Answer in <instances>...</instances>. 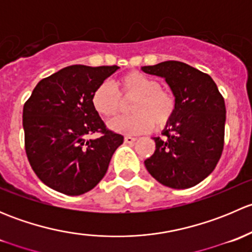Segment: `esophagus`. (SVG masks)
Returning a JSON list of instances; mask_svg holds the SVG:
<instances>
[{
    "instance_id": "esophagus-1",
    "label": "esophagus",
    "mask_w": 252,
    "mask_h": 252,
    "mask_svg": "<svg viewBox=\"0 0 252 252\" xmlns=\"http://www.w3.org/2000/svg\"><path fill=\"white\" fill-rule=\"evenodd\" d=\"M124 141H126V144H134V142L136 141V138H134V136H130V135H126V138H124Z\"/></svg>"
}]
</instances>
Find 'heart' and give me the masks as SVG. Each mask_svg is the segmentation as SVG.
<instances>
[{
	"label": "heart",
	"mask_w": 252,
	"mask_h": 252,
	"mask_svg": "<svg viewBox=\"0 0 252 252\" xmlns=\"http://www.w3.org/2000/svg\"><path fill=\"white\" fill-rule=\"evenodd\" d=\"M116 87L123 98H134L129 111L131 116L118 117L108 123L111 130L122 134H140L166 126L175 111V97L172 91L159 88L155 78L141 72H130L119 78ZM115 88L108 81L95 89L93 94L94 110L105 118L116 116L121 100Z\"/></svg>",
	"instance_id": "heart-1"
}]
</instances>
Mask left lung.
Wrapping results in <instances>:
<instances>
[{
  "label": "left lung",
  "mask_w": 252,
  "mask_h": 252,
  "mask_svg": "<svg viewBox=\"0 0 252 252\" xmlns=\"http://www.w3.org/2000/svg\"><path fill=\"white\" fill-rule=\"evenodd\" d=\"M166 80L175 97V111L145 167L158 183L172 189L195 187L208 177L224 145L225 105L217 85L196 68L166 61L141 67Z\"/></svg>",
  "instance_id": "8db88e82"
}]
</instances>
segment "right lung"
Returning <instances> with one entry per match:
<instances>
[{
  "label": "right lung",
  "mask_w": 252,
  "mask_h": 252,
  "mask_svg": "<svg viewBox=\"0 0 252 252\" xmlns=\"http://www.w3.org/2000/svg\"><path fill=\"white\" fill-rule=\"evenodd\" d=\"M118 69L117 65H68L40 80L25 102L23 128L28 159L51 189L77 196L90 191L105 177L124 138L106 130L91 97ZM96 131L103 136L87 139Z\"/></svg>",
  "instance_id": "right-lung-1"
}]
</instances>
